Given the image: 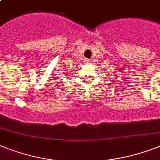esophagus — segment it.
Here are the masks:
<instances>
[{"label": "esophagus", "mask_w": 160, "mask_h": 160, "mask_svg": "<svg viewBox=\"0 0 160 160\" xmlns=\"http://www.w3.org/2000/svg\"><path fill=\"white\" fill-rule=\"evenodd\" d=\"M85 62H90V61H89V60H85Z\"/></svg>", "instance_id": "obj_1"}]
</instances>
